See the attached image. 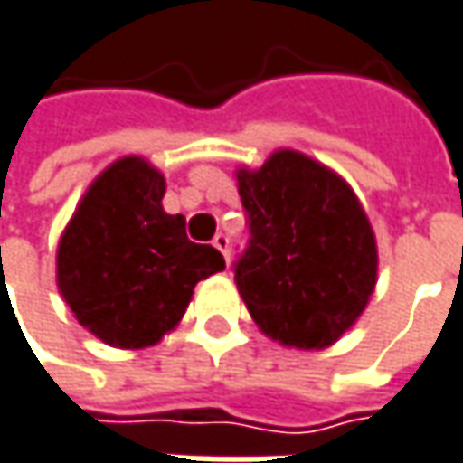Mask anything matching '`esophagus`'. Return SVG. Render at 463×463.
Here are the masks:
<instances>
[{
  "mask_svg": "<svg viewBox=\"0 0 463 463\" xmlns=\"http://www.w3.org/2000/svg\"><path fill=\"white\" fill-rule=\"evenodd\" d=\"M212 243H214V249L225 257V261H231V254H228V251H231V238H228L225 232H217Z\"/></svg>",
  "mask_w": 463,
  "mask_h": 463,
  "instance_id": "1",
  "label": "esophagus"
}]
</instances>
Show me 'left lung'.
I'll use <instances>...</instances> for the list:
<instances>
[{
	"label": "left lung",
	"mask_w": 463,
	"mask_h": 463,
	"mask_svg": "<svg viewBox=\"0 0 463 463\" xmlns=\"http://www.w3.org/2000/svg\"><path fill=\"white\" fill-rule=\"evenodd\" d=\"M238 194L249 243L235 286L272 340L327 348L359 319L377 283V243L351 185L293 149L259 170L241 167Z\"/></svg>",
	"instance_id": "1"
}]
</instances>
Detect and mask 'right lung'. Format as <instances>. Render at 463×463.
Masks as SVG:
<instances>
[{"mask_svg": "<svg viewBox=\"0 0 463 463\" xmlns=\"http://www.w3.org/2000/svg\"><path fill=\"white\" fill-rule=\"evenodd\" d=\"M165 175L123 156L91 183L57 246V288L75 319L115 348H146L170 333L199 280L225 269L217 249L185 235L162 209Z\"/></svg>", "mask_w": 463, "mask_h": 463, "instance_id": "obj_1", "label": "right lung"}]
</instances>
